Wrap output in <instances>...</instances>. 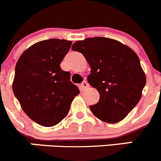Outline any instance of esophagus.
I'll use <instances>...</instances> for the list:
<instances>
[{
    "mask_svg": "<svg viewBox=\"0 0 161 161\" xmlns=\"http://www.w3.org/2000/svg\"><path fill=\"white\" fill-rule=\"evenodd\" d=\"M80 87H81V88L83 89V90H84V89H87V87H89V85H88V84L86 82V81H84V82H83L82 84H80Z\"/></svg>",
    "mask_w": 161,
    "mask_h": 161,
    "instance_id": "1",
    "label": "esophagus"
}]
</instances>
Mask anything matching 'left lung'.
Wrapping results in <instances>:
<instances>
[{
	"mask_svg": "<svg viewBox=\"0 0 161 161\" xmlns=\"http://www.w3.org/2000/svg\"><path fill=\"white\" fill-rule=\"evenodd\" d=\"M71 48L90 65L87 82L99 93V101L90 106L92 114L109 124L125 119L139 102L146 83L137 54L120 41L100 36L76 41Z\"/></svg>",
	"mask_w": 161,
	"mask_h": 161,
	"instance_id": "left-lung-1",
	"label": "left lung"
}]
</instances>
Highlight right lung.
I'll use <instances>...</instances> for the list:
<instances>
[{"label": "right lung", "mask_w": 161, "mask_h": 161, "mask_svg": "<svg viewBox=\"0 0 161 161\" xmlns=\"http://www.w3.org/2000/svg\"><path fill=\"white\" fill-rule=\"evenodd\" d=\"M71 44L60 39L39 41L23 52L15 66L14 95L25 114L41 126L62 121L80 93L69 80V72L60 67Z\"/></svg>", "instance_id": "1"}]
</instances>
